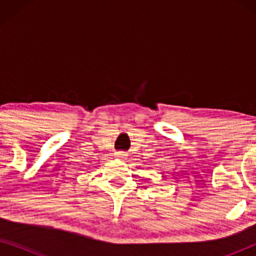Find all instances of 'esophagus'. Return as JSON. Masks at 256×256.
<instances>
[{
  "label": "esophagus",
  "instance_id": "1",
  "mask_svg": "<svg viewBox=\"0 0 256 256\" xmlns=\"http://www.w3.org/2000/svg\"><path fill=\"white\" fill-rule=\"evenodd\" d=\"M115 156H116L118 158H121V160H124V157H126V152H118L116 154H115Z\"/></svg>",
  "mask_w": 256,
  "mask_h": 256
}]
</instances>
